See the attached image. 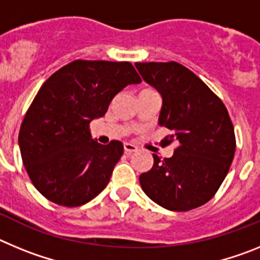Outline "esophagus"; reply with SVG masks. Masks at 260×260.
<instances>
[{"label":"esophagus","mask_w":260,"mask_h":260,"mask_svg":"<svg viewBox=\"0 0 260 260\" xmlns=\"http://www.w3.org/2000/svg\"><path fill=\"white\" fill-rule=\"evenodd\" d=\"M123 150H125L126 155H130V153H133L134 151H137V147L132 143H125L123 144Z\"/></svg>","instance_id":"esophagus-1"}]
</instances>
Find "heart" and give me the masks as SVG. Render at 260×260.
<instances>
[{
	"instance_id": "b5f03b06",
	"label": "heart",
	"mask_w": 260,
	"mask_h": 260,
	"mask_svg": "<svg viewBox=\"0 0 260 260\" xmlns=\"http://www.w3.org/2000/svg\"><path fill=\"white\" fill-rule=\"evenodd\" d=\"M146 89H150V88H146Z\"/></svg>"
}]
</instances>
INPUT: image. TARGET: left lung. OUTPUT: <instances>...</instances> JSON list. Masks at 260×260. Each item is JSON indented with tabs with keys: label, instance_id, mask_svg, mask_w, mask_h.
<instances>
[{
	"label": "left lung",
	"instance_id": "left-lung-1",
	"mask_svg": "<svg viewBox=\"0 0 260 260\" xmlns=\"http://www.w3.org/2000/svg\"><path fill=\"white\" fill-rule=\"evenodd\" d=\"M147 83L161 93L158 123L171 130L164 142H178L172 157L153 155L139 176L142 189L171 211H190L207 203L228 174L236 135L228 109L201 78L178 62H137Z\"/></svg>",
	"mask_w": 260,
	"mask_h": 260
}]
</instances>
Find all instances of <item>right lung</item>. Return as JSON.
<instances>
[{"label":"right lung","instance_id":"1","mask_svg":"<svg viewBox=\"0 0 260 260\" xmlns=\"http://www.w3.org/2000/svg\"><path fill=\"white\" fill-rule=\"evenodd\" d=\"M142 79L130 62L75 59L40 87L20 125V155L29 180L48 201L78 207L107 187L123 153L119 141H93L89 123L114 96Z\"/></svg>","mask_w":260,"mask_h":260}]
</instances>
